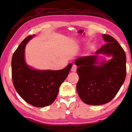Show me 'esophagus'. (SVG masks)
<instances>
[{"label":"esophagus","mask_w":132,"mask_h":132,"mask_svg":"<svg viewBox=\"0 0 132 132\" xmlns=\"http://www.w3.org/2000/svg\"><path fill=\"white\" fill-rule=\"evenodd\" d=\"M76 69H77V66L76 65H73L72 67V68H71V71H73V72H76Z\"/></svg>","instance_id":"obj_1"}]
</instances>
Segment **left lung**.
<instances>
[{
	"label": "left lung",
	"instance_id": "left-lung-1",
	"mask_svg": "<svg viewBox=\"0 0 132 132\" xmlns=\"http://www.w3.org/2000/svg\"><path fill=\"white\" fill-rule=\"evenodd\" d=\"M102 37L106 44L96 52L95 55L82 56L75 62L78 66L77 92L81 101L89 105H101L111 101L126 78L125 51L113 37L103 34ZM99 54L112 55L113 58L98 65Z\"/></svg>",
	"mask_w": 132,
	"mask_h": 132
}]
</instances>
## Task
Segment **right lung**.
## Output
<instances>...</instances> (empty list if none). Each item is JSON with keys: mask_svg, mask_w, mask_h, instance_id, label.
Segmentation results:
<instances>
[{"mask_svg": "<svg viewBox=\"0 0 132 132\" xmlns=\"http://www.w3.org/2000/svg\"><path fill=\"white\" fill-rule=\"evenodd\" d=\"M34 36L27 37L14 52L11 60L12 79L17 93L24 101L37 108H43L55 101L60 86L67 78L72 64L57 71L36 70L27 66L24 49Z\"/></svg>", "mask_w": 132, "mask_h": 132, "instance_id": "obj_1", "label": "right lung"}]
</instances>
